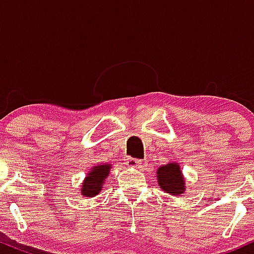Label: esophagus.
I'll use <instances>...</instances> for the list:
<instances>
[{"label":"esophagus","instance_id":"34e87169","mask_svg":"<svg viewBox=\"0 0 254 254\" xmlns=\"http://www.w3.org/2000/svg\"><path fill=\"white\" fill-rule=\"evenodd\" d=\"M142 164H143V162L138 159H132V157H129V159L127 160V165L129 166V167L135 168V170H141V168L143 167Z\"/></svg>","mask_w":254,"mask_h":254}]
</instances>
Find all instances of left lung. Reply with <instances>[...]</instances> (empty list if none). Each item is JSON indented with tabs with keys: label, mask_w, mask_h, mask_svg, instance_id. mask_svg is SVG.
Listing matches in <instances>:
<instances>
[{
	"label": "left lung",
	"mask_w": 254,
	"mask_h": 254,
	"mask_svg": "<svg viewBox=\"0 0 254 254\" xmlns=\"http://www.w3.org/2000/svg\"><path fill=\"white\" fill-rule=\"evenodd\" d=\"M157 183L161 190L171 194L182 196L185 191V180L182 176L180 166L177 164H168L157 170Z\"/></svg>",
	"instance_id": "obj_1"
}]
</instances>
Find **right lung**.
<instances>
[{
  "label": "right lung",
  "mask_w": 254,
  "mask_h": 254,
  "mask_svg": "<svg viewBox=\"0 0 254 254\" xmlns=\"http://www.w3.org/2000/svg\"><path fill=\"white\" fill-rule=\"evenodd\" d=\"M110 165H99L89 171L84 183L81 186V192L87 197H93L101 191V186L105 183V178L110 173Z\"/></svg>",
  "instance_id": "obj_1"
}]
</instances>
